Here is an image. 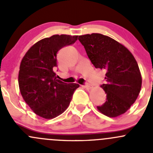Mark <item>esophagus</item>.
Segmentation results:
<instances>
[{"instance_id": "esophagus-1", "label": "esophagus", "mask_w": 153, "mask_h": 153, "mask_svg": "<svg viewBox=\"0 0 153 153\" xmlns=\"http://www.w3.org/2000/svg\"><path fill=\"white\" fill-rule=\"evenodd\" d=\"M83 86H84V88H86V89H88V90L92 88V85H90V84H86V85H84Z\"/></svg>"}]
</instances>
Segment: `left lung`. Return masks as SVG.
Masks as SVG:
<instances>
[{"mask_svg":"<svg viewBox=\"0 0 153 153\" xmlns=\"http://www.w3.org/2000/svg\"><path fill=\"white\" fill-rule=\"evenodd\" d=\"M78 40L95 67L106 71V83L101 86L106 101L97 109L110 118L125 113L141 91L142 78L136 60L127 48L102 34L80 35Z\"/></svg>","mask_w":153,"mask_h":153,"instance_id":"left-lung-1","label":"left lung"}]
</instances>
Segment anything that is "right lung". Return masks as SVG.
<instances>
[{
    "label": "right lung",
    "instance_id": "right-lung-1",
    "mask_svg": "<svg viewBox=\"0 0 153 153\" xmlns=\"http://www.w3.org/2000/svg\"><path fill=\"white\" fill-rule=\"evenodd\" d=\"M78 35H54L35 43L23 58L18 73L20 92L25 102L38 116L52 119L69 106L78 84H66L57 79L54 72L57 53L71 45Z\"/></svg>",
    "mask_w": 153,
    "mask_h": 153
}]
</instances>
